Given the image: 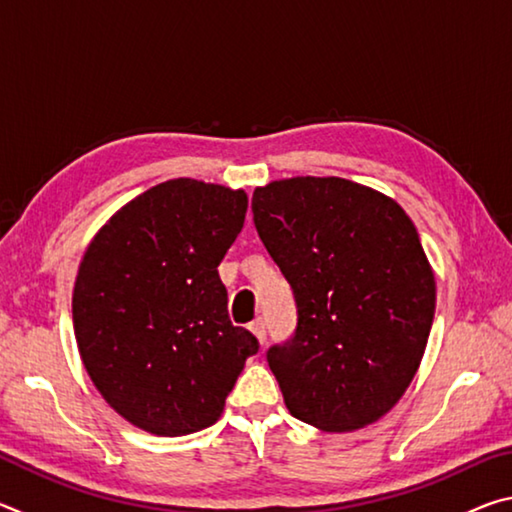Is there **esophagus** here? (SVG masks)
<instances>
[{
	"instance_id": "34e87169",
	"label": "esophagus",
	"mask_w": 512,
	"mask_h": 512,
	"mask_svg": "<svg viewBox=\"0 0 512 512\" xmlns=\"http://www.w3.org/2000/svg\"><path fill=\"white\" fill-rule=\"evenodd\" d=\"M250 332H253L257 336V341L264 345L266 343V323H264V318L253 320V323H250Z\"/></svg>"
}]
</instances>
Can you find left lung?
Listing matches in <instances>:
<instances>
[{"instance_id":"obj_1","label":"left lung","mask_w":512,"mask_h":512,"mask_svg":"<svg viewBox=\"0 0 512 512\" xmlns=\"http://www.w3.org/2000/svg\"><path fill=\"white\" fill-rule=\"evenodd\" d=\"M253 221L298 307L296 332L266 352L287 409L323 431L377 422L418 372L436 311L413 221L334 176L257 187Z\"/></svg>"}]
</instances>
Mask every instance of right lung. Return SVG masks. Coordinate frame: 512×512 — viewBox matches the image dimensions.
I'll list each match as a JSON object with an SVG mask.
<instances>
[{
	"mask_svg": "<svg viewBox=\"0 0 512 512\" xmlns=\"http://www.w3.org/2000/svg\"><path fill=\"white\" fill-rule=\"evenodd\" d=\"M246 210L244 189L167 180L121 207L85 250L76 343L103 400L135 427L155 436L210 427L259 350L230 323L216 271Z\"/></svg>",
	"mask_w": 512,
	"mask_h": 512,
	"instance_id": "obj_1",
	"label": "right lung"
}]
</instances>
